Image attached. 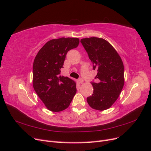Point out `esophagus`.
<instances>
[{
	"label": "esophagus",
	"mask_w": 151,
	"mask_h": 151,
	"mask_svg": "<svg viewBox=\"0 0 151 151\" xmlns=\"http://www.w3.org/2000/svg\"><path fill=\"white\" fill-rule=\"evenodd\" d=\"M78 82L80 83H83V80L82 78H79L78 79Z\"/></svg>",
	"instance_id": "1"
}]
</instances>
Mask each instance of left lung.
Listing matches in <instances>:
<instances>
[{
    "instance_id": "8db88e82",
    "label": "left lung",
    "mask_w": 151,
    "mask_h": 151,
    "mask_svg": "<svg viewBox=\"0 0 151 151\" xmlns=\"http://www.w3.org/2000/svg\"><path fill=\"white\" fill-rule=\"evenodd\" d=\"M93 69L97 71L95 79L91 81L93 93L86 100L92 109L105 110L110 108L117 100L124 85V68L117 52L104 39L92 37L81 39Z\"/></svg>"
}]
</instances>
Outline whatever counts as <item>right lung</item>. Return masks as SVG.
<instances>
[{"label": "right lung", "mask_w": 151, "mask_h": 151, "mask_svg": "<svg viewBox=\"0 0 151 151\" xmlns=\"http://www.w3.org/2000/svg\"><path fill=\"white\" fill-rule=\"evenodd\" d=\"M79 39L61 37L47 42L33 63V87L48 110L68 107L76 93V83L60 75L67 52L78 46Z\"/></svg>", "instance_id": "add662e5"}]
</instances>
